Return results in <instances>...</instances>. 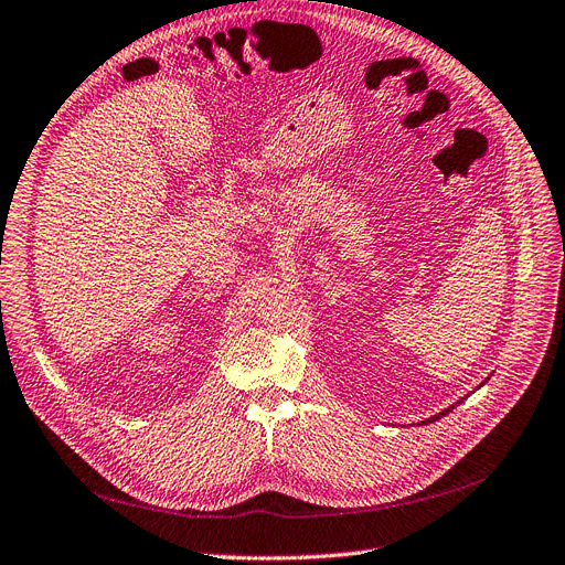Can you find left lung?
Masks as SVG:
<instances>
[{
	"instance_id": "left-lung-1",
	"label": "left lung",
	"mask_w": 565,
	"mask_h": 565,
	"mask_svg": "<svg viewBox=\"0 0 565 565\" xmlns=\"http://www.w3.org/2000/svg\"><path fill=\"white\" fill-rule=\"evenodd\" d=\"M463 399H466V397H463ZM457 404H461V399H459ZM457 404H452V406H450V408H446V411H440V413H436V415H434V418H429V420H425V423H434V420H440V418H444V415H448V413H450V411H452V408H455Z\"/></svg>"
}]
</instances>
